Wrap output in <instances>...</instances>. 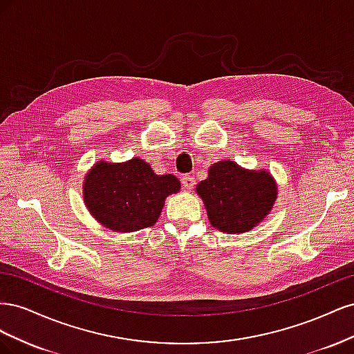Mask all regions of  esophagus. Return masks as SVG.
Masks as SVG:
<instances>
[{
    "label": "esophagus",
    "mask_w": 354,
    "mask_h": 354,
    "mask_svg": "<svg viewBox=\"0 0 354 354\" xmlns=\"http://www.w3.org/2000/svg\"><path fill=\"white\" fill-rule=\"evenodd\" d=\"M181 185H183V187L185 189H187V190H190V189H194V186H195V178L192 177V176H183L181 177Z\"/></svg>",
    "instance_id": "1"
}]
</instances>
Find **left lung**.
<instances>
[{"mask_svg":"<svg viewBox=\"0 0 354 354\" xmlns=\"http://www.w3.org/2000/svg\"><path fill=\"white\" fill-rule=\"evenodd\" d=\"M209 223L226 233H243L260 223L273 207L276 185L267 171H248L220 160L196 186Z\"/></svg>","mask_w":354,"mask_h":354,"instance_id":"obj_1","label":"left lung"}]
</instances>
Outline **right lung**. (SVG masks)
Masks as SVG:
<instances>
[{"mask_svg": "<svg viewBox=\"0 0 354 354\" xmlns=\"http://www.w3.org/2000/svg\"><path fill=\"white\" fill-rule=\"evenodd\" d=\"M180 189L171 174L158 176L143 159L100 162L85 177L84 201L95 220L116 232H136L156 223L164 201Z\"/></svg>", "mask_w": 354, "mask_h": 354, "instance_id": "obj_1", "label": "right lung"}]
</instances>
